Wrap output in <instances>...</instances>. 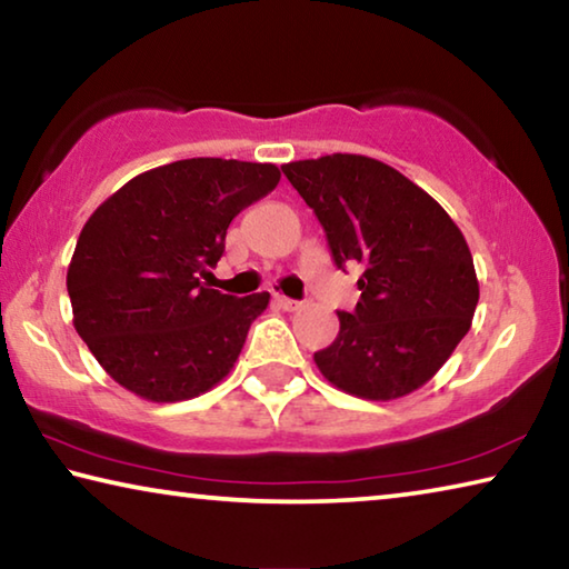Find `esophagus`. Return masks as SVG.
<instances>
[{
  "label": "esophagus",
  "mask_w": 569,
  "mask_h": 569,
  "mask_svg": "<svg viewBox=\"0 0 569 569\" xmlns=\"http://www.w3.org/2000/svg\"><path fill=\"white\" fill-rule=\"evenodd\" d=\"M276 303H278V306H281V308H283V311H296V308H298V306H301V303H298V301H293V298H288V296H281V293H276Z\"/></svg>",
  "instance_id": "obj_1"
}]
</instances>
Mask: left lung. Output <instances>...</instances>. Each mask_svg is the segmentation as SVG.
I'll list each match as a JSON object with an SVG mask.
<instances>
[{
    "label": "left lung",
    "instance_id": "left-lung-1",
    "mask_svg": "<svg viewBox=\"0 0 569 569\" xmlns=\"http://www.w3.org/2000/svg\"><path fill=\"white\" fill-rule=\"evenodd\" d=\"M313 210L333 263H359L361 298L313 353L336 389L391 401L423 387L465 339L479 301L469 246L429 192L366 156L281 166Z\"/></svg>",
    "mask_w": 569,
    "mask_h": 569
}]
</instances>
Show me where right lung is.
Here are the masks:
<instances>
[{
	"instance_id": "1",
	"label": "right lung",
	"mask_w": 569,
	"mask_h": 569,
	"mask_svg": "<svg viewBox=\"0 0 569 569\" xmlns=\"http://www.w3.org/2000/svg\"><path fill=\"white\" fill-rule=\"evenodd\" d=\"M281 180L271 162L190 158L140 172L77 238L67 293L94 359L134 397L170 403L223 381L271 296L236 298L200 278L240 210Z\"/></svg>"
}]
</instances>
